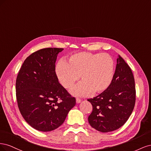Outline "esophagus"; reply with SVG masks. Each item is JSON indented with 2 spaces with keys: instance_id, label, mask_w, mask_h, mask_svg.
Listing matches in <instances>:
<instances>
[{
  "instance_id": "esophagus-1",
  "label": "esophagus",
  "mask_w": 151,
  "mask_h": 151,
  "mask_svg": "<svg viewBox=\"0 0 151 151\" xmlns=\"http://www.w3.org/2000/svg\"><path fill=\"white\" fill-rule=\"evenodd\" d=\"M76 102H77V103H81V99L80 98H76Z\"/></svg>"
}]
</instances>
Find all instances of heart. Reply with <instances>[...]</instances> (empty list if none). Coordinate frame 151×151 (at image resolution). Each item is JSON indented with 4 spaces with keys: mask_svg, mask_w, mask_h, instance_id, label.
<instances>
[{
    "mask_svg": "<svg viewBox=\"0 0 151 151\" xmlns=\"http://www.w3.org/2000/svg\"><path fill=\"white\" fill-rule=\"evenodd\" d=\"M55 72L61 84L70 89L79 80L83 81L72 93L86 96L100 93L110 86L115 73V62L107 53L80 52L72 55L66 62L59 61Z\"/></svg>",
    "mask_w": 151,
    "mask_h": 151,
    "instance_id": "b5f03b06",
    "label": "heart"
}]
</instances>
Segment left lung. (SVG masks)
I'll return each instance as SVG.
<instances>
[{"label": "left lung", "mask_w": 151, "mask_h": 151, "mask_svg": "<svg viewBox=\"0 0 151 151\" xmlns=\"http://www.w3.org/2000/svg\"><path fill=\"white\" fill-rule=\"evenodd\" d=\"M116 62L110 86L97 96L88 99L93 106L88 122L91 127L101 132H112L124 125L135 103L133 73L120 56Z\"/></svg>", "instance_id": "1"}]
</instances>
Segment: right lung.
Masks as SVG:
<instances>
[{"instance_id": "obj_1", "label": "right lung", "mask_w": 151, "mask_h": 151, "mask_svg": "<svg viewBox=\"0 0 151 151\" xmlns=\"http://www.w3.org/2000/svg\"><path fill=\"white\" fill-rule=\"evenodd\" d=\"M63 48H47L26 58L16 82V99L22 117L35 129L50 132L64 122L76 98L59 83L57 55Z\"/></svg>"}]
</instances>
